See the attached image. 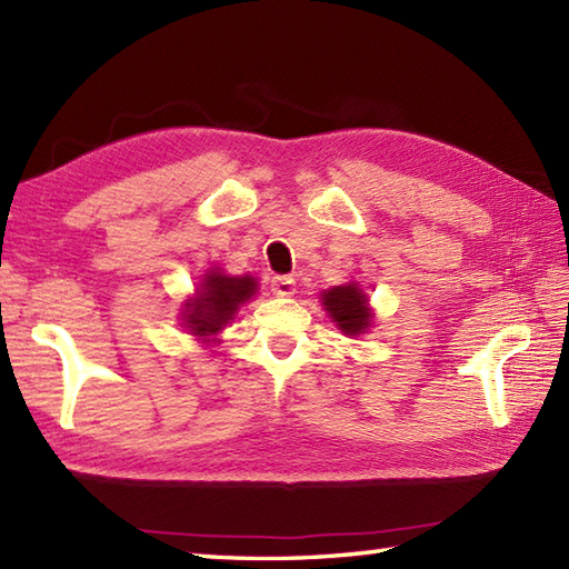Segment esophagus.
<instances>
[{
  "label": "esophagus",
  "instance_id": "obj_1",
  "mask_svg": "<svg viewBox=\"0 0 569 569\" xmlns=\"http://www.w3.org/2000/svg\"><path fill=\"white\" fill-rule=\"evenodd\" d=\"M271 291L278 298H291L296 293V281L291 276H273L271 278Z\"/></svg>",
  "mask_w": 569,
  "mask_h": 569
}]
</instances>
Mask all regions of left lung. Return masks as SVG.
Instances as JSON below:
<instances>
[{"label":"left lung","mask_w":569,"mask_h":569,"mask_svg":"<svg viewBox=\"0 0 569 569\" xmlns=\"http://www.w3.org/2000/svg\"><path fill=\"white\" fill-rule=\"evenodd\" d=\"M320 298L332 322H337V330L355 337L371 328L373 312L369 308V298L357 283L335 286L330 291H322Z\"/></svg>","instance_id":"8db88e82"}]
</instances>
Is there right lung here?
<instances>
[{
  "instance_id": "right-lung-1",
  "label": "right lung",
  "mask_w": 569,
  "mask_h": 569,
  "mask_svg": "<svg viewBox=\"0 0 569 569\" xmlns=\"http://www.w3.org/2000/svg\"><path fill=\"white\" fill-rule=\"evenodd\" d=\"M257 278L253 276H227L222 269H208L200 278L196 296L183 303V320L190 335L202 337V342H217V332H222L234 320L239 306L257 293Z\"/></svg>"
}]
</instances>
